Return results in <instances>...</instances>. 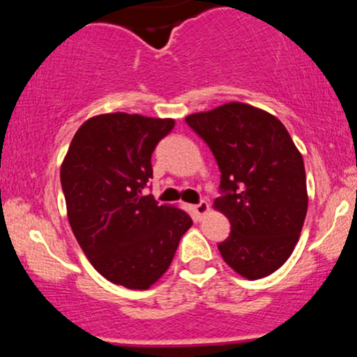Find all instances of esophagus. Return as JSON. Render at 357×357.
Listing matches in <instances>:
<instances>
[{"mask_svg": "<svg viewBox=\"0 0 357 357\" xmlns=\"http://www.w3.org/2000/svg\"><path fill=\"white\" fill-rule=\"evenodd\" d=\"M208 210H210V204L206 202H199L198 204H195V206H191V211L195 213L196 218H202L203 215H206Z\"/></svg>", "mask_w": 357, "mask_h": 357, "instance_id": "esophagus-1", "label": "esophagus"}]
</instances>
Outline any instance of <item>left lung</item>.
<instances>
[{
  "instance_id": "8db88e82",
  "label": "left lung",
  "mask_w": 357,
  "mask_h": 357,
  "mask_svg": "<svg viewBox=\"0 0 357 357\" xmlns=\"http://www.w3.org/2000/svg\"><path fill=\"white\" fill-rule=\"evenodd\" d=\"M186 122L220 167L215 208L231 225L218 245L221 257L248 280L270 275L294 252L304 225V159L277 117L241 102L191 114Z\"/></svg>"
}]
</instances>
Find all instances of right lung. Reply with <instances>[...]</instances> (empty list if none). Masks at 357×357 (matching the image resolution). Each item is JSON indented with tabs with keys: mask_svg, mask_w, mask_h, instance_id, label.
Here are the masks:
<instances>
[{
	"mask_svg": "<svg viewBox=\"0 0 357 357\" xmlns=\"http://www.w3.org/2000/svg\"><path fill=\"white\" fill-rule=\"evenodd\" d=\"M173 119L104 114L73 136L60 169L73 235L93 268L127 289H149L173 261L192 220L142 190Z\"/></svg>",
	"mask_w": 357,
	"mask_h": 357,
	"instance_id": "add662e5",
	"label": "right lung"
}]
</instances>
